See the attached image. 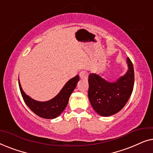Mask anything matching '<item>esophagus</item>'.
<instances>
[{
	"label": "esophagus",
	"mask_w": 153,
	"mask_h": 153,
	"mask_svg": "<svg viewBox=\"0 0 153 153\" xmlns=\"http://www.w3.org/2000/svg\"><path fill=\"white\" fill-rule=\"evenodd\" d=\"M88 72L85 70L81 71L80 73H79V76L81 79H87L88 78Z\"/></svg>",
	"instance_id": "34e87169"
}]
</instances>
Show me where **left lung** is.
Returning a JSON list of instances; mask_svg holds the SVG:
<instances>
[{
  "label": "left lung",
  "mask_w": 153,
  "mask_h": 153,
  "mask_svg": "<svg viewBox=\"0 0 153 153\" xmlns=\"http://www.w3.org/2000/svg\"><path fill=\"white\" fill-rule=\"evenodd\" d=\"M128 70L115 82H108L95 73L88 76V98L92 107L102 116L120 111L128 101L134 84L133 64L127 58Z\"/></svg>",
  "instance_id": "obj_1"
}]
</instances>
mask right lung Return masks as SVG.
Wrapping results in <instances>:
<instances>
[{
	"label": "right lung",
	"mask_w": 153,
	"mask_h": 153,
	"mask_svg": "<svg viewBox=\"0 0 153 153\" xmlns=\"http://www.w3.org/2000/svg\"><path fill=\"white\" fill-rule=\"evenodd\" d=\"M79 80V75H76L74 78L71 79L65 83L60 93L55 97L47 102L36 101L27 95L21 86L19 79V85L25 103L33 112L41 118L53 119L59 116L66 108L69 98L76 87Z\"/></svg>",
	"instance_id": "1"
}]
</instances>
